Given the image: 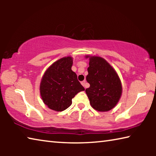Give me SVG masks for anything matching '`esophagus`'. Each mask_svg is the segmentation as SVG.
Returning a JSON list of instances; mask_svg holds the SVG:
<instances>
[{"label": "esophagus", "mask_w": 156, "mask_h": 156, "mask_svg": "<svg viewBox=\"0 0 156 156\" xmlns=\"http://www.w3.org/2000/svg\"><path fill=\"white\" fill-rule=\"evenodd\" d=\"M81 84H82V85H83L84 88H87V83H86V81L85 80H83V81H82L81 82Z\"/></svg>", "instance_id": "obj_1"}]
</instances>
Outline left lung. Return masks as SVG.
<instances>
[{
  "instance_id": "8db88e82",
  "label": "left lung",
  "mask_w": 156,
  "mask_h": 156,
  "mask_svg": "<svg viewBox=\"0 0 156 156\" xmlns=\"http://www.w3.org/2000/svg\"><path fill=\"white\" fill-rule=\"evenodd\" d=\"M89 67L86 80L90 84L85 92L91 106L98 112H105L114 108L122 92L121 80L117 72L103 58L85 56Z\"/></svg>"
}]
</instances>
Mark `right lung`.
Listing matches in <instances>:
<instances>
[{
    "label": "right lung",
    "instance_id": "obj_1",
    "mask_svg": "<svg viewBox=\"0 0 156 156\" xmlns=\"http://www.w3.org/2000/svg\"><path fill=\"white\" fill-rule=\"evenodd\" d=\"M73 58L63 57L47 69L40 84V93L50 109L62 112L70 106L72 98L84 88L72 70Z\"/></svg>",
    "mask_w": 156,
    "mask_h": 156
}]
</instances>
